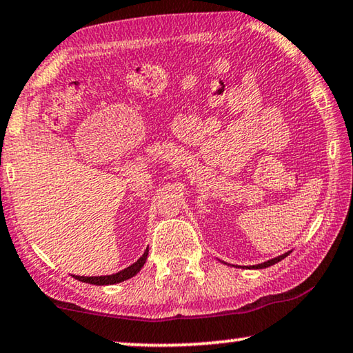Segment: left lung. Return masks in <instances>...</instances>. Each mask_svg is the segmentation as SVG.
<instances>
[{"label": "left lung", "instance_id": "left-lung-1", "mask_svg": "<svg viewBox=\"0 0 353 353\" xmlns=\"http://www.w3.org/2000/svg\"><path fill=\"white\" fill-rule=\"evenodd\" d=\"M288 254H283V255H281V256H277V259H272V260H270V261H265V263H261V265H256V268H259V270H261V268H268V266H272V265H276V263H279L281 260H283L285 259Z\"/></svg>", "mask_w": 353, "mask_h": 353}]
</instances>
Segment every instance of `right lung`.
<instances>
[{"label": "right lung", "mask_w": 353, "mask_h": 353, "mask_svg": "<svg viewBox=\"0 0 353 353\" xmlns=\"http://www.w3.org/2000/svg\"><path fill=\"white\" fill-rule=\"evenodd\" d=\"M147 254H149V249H147L144 252V255L141 256V259L133 263V265L125 268V270H122L120 272H117V274H110V276H98V277H83V276H76L77 281L81 282H87V283H92V285H112V283H119V282H123L126 281V279L133 277L138 274V272L141 271V268L144 266V263L147 260Z\"/></svg>", "instance_id": "1"}]
</instances>
